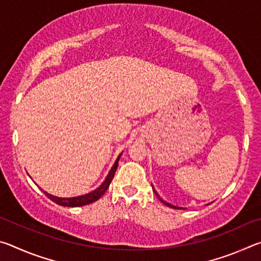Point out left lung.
<instances>
[{"label": "left lung", "mask_w": 261, "mask_h": 261, "mask_svg": "<svg viewBox=\"0 0 261 261\" xmlns=\"http://www.w3.org/2000/svg\"><path fill=\"white\" fill-rule=\"evenodd\" d=\"M153 191H154V192H155V194H156V197H158V198H159V199H160V200H161V201L163 202V204H165V205H167V206H169V207H173V208H177V210H178V207H176V206H173V205L168 204V202H166V201H163V200L161 199V198H160V197H159V194L156 193V191H155V190H154V189H153Z\"/></svg>", "instance_id": "1"}]
</instances>
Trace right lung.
<instances>
[{
  "label": "right lung",
  "mask_w": 261,
  "mask_h": 261,
  "mask_svg": "<svg viewBox=\"0 0 261 261\" xmlns=\"http://www.w3.org/2000/svg\"><path fill=\"white\" fill-rule=\"evenodd\" d=\"M120 158H121V155L117 158L116 161H115L114 166L112 168V170L109 171V174L107 176V178L105 179V182L101 184L98 189L94 190V191H92L91 193L84 194V196H79V197H73V198H59V197L51 196V194L47 193L46 191H43V193H45L46 196L49 198L50 200H53L54 202H56L57 205H61V206L79 207V206L92 204V202H94V201H96L98 199H100V198L105 194V192L108 190L109 185H110V183H112L113 177H114V175H115V171H116V169H117L118 160H120Z\"/></svg>",
  "instance_id": "1"
}]
</instances>
